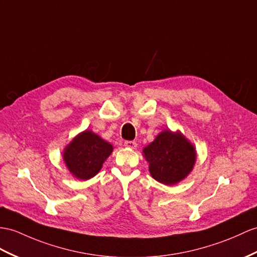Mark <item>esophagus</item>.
Here are the masks:
<instances>
[{
	"instance_id": "1",
	"label": "esophagus",
	"mask_w": 257,
	"mask_h": 257,
	"mask_svg": "<svg viewBox=\"0 0 257 257\" xmlns=\"http://www.w3.org/2000/svg\"><path fill=\"white\" fill-rule=\"evenodd\" d=\"M124 146L127 148H131V149H135L137 147V144H136V142H133V141H126L124 143Z\"/></svg>"
}]
</instances>
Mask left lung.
Masks as SVG:
<instances>
[{"label": "left lung", "instance_id": "left-lung-1", "mask_svg": "<svg viewBox=\"0 0 257 257\" xmlns=\"http://www.w3.org/2000/svg\"><path fill=\"white\" fill-rule=\"evenodd\" d=\"M149 164V172L165 185H176L192 172L195 166L196 148L180 132L165 130L143 149Z\"/></svg>", "mask_w": 257, "mask_h": 257}]
</instances>
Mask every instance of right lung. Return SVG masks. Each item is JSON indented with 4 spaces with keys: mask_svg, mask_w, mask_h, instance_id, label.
Segmentation results:
<instances>
[{
    "mask_svg": "<svg viewBox=\"0 0 257 257\" xmlns=\"http://www.w3.org/2000/svg\"><path fill=\"white\" fill-rule=\"evenodd\" d=\"M113 146L90 130L77 134L63 150V161L74 178L89 180L101 170Z\"/></svg>",
    "mask_w": 257,
    "mask_h": 257,
    "instance_id": "add662e5",
    "label": "right lung"
}]
</instances>
